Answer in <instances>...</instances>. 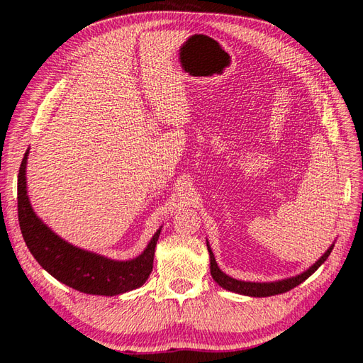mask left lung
Returning a JSON list of instances; mask_svg holds the SVG:
<instances>
[{
  "instance_id": "left-lung-1",
  "label": "left lung",
  "mask_w": 363,
  "mask_h": 363,
  "mask_svg": "<svg viewBox=\"0 0 363 363\" xmlns=\"http://www.w3.org/2000/svg\"><path fill=\"white\" fill-rule=\"evenodd\" d=\"M334 244L323 253L322 257H319V261L313 264L308 270L297 274L294 277H288V279H282V281H276V282H245V281H238V279H233L227 276L224 272L220 270L216 264L215 255H213L210 244L207 240V248L210 253V273L211 277L215 279V282H218V285H220L222 288H225L228 291H233L238 294H244V296H252V297H268V296H274V294H281V293H286L290 291L291 288L297 286L299 284H302L303 281H306L318 268L327 261V257L330 256L331 250H333Z\"/></svg>"
}]
</instances>
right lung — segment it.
<instances>
[{"label": "right lung", "mask_w": 363, "mask_h": 363, "mask_svg": "<svg viewBox=\"0 0 363 363\" xmlns=\"http://www.w3.org/2000/svg\"><path fill=\"white\" fill-rule=\"evenodd\" d=\"M26 152L18 173V220L24 242L45 272L60 282L87 294L116 296L145 284L153 268V256L161 228L156 231L144 252L130 261H113L61 239L35 215L27 196Z\"/></svg>", "instance_id": "obj_1"}]
</instances>
